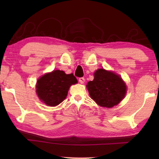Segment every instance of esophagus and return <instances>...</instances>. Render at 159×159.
<instances>
[{"label": "esophagus", "instance_id": "1", "mask_svg": "<svg viewBox=\"0 0 159 159\" xmlns=\"http://www.w3.org/2000/svg\"><path fill=\"white\" fill-rule=\"evenodd\" d=\"M79 83H81V84H83V83H85V79L83 77H81V78H79Z\"/></svg>", "mask_w": 159, "mask_h": 159}]
</instances>
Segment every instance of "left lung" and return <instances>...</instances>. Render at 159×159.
<instances>
[{"label":"left lung","instance_id":"left-lung-1","mask_svg":"<svg viewBox=\"0 0 159 159\" xmlns=\"http://www.w3.org/2000/svg\"><path fill=\"white\" fill-rule=\"evenodd\" d=\"M90 98L102 107L111 108L125 98L127 87L121 77L114 72L99 69L94 73V79L88 83Z\"/></svg>","mask_w":159,"mask_h":159}]
</instances>
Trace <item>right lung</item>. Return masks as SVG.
I'll list each match as a JSON object with an SVG mask.
<instances>
[{
	"instance_id": "add662e5",
	"label": "right lung",
	"mask_w": 159,
	"mask_h": 159,
	"mask_svg": "<svg viewBox=\"0 0 159 159\" xmlns=\"http://www.w3.org/2000/svg\"><path fill=\"white\" fill-rule=\"evenodd\" d=\"M77 82L73 74H66L63 71L54 70L38 80L36 93L46 105L55 107L66 98L70 86Z\"/></svg>"
}]
</instances>
